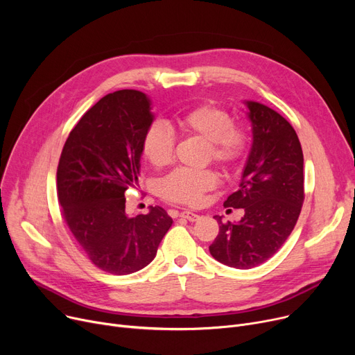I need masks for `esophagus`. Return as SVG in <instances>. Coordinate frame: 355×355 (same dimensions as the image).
<instances>
[{"instance_id":"1","label":"esophagus","mask_w":355,"mask_h":355,"mask_svg":"<svg viewBox=\"0 0 355 355\" xmlns=\"http://www.w3.org/2000/svg\"><path fill=\"white\" fill-rule=\"evenodd\" d=\"M181 217H182V218H187L189 221H197V220L200 218V216L196 214V213H193V211H182V213H181Z\"/></svg>"}]
</instances>
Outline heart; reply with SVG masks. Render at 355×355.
<instances>
[{"label": "heart", "mask_w": 355, "mask_h": 355, "mask_svg": "<svg viewBox=\"0 0 355 355\" xmlns=\"http://www.w3.org/2000/svg\"><path fill=\"white\" fill-rule=\"evenodd\" d=\"M181 135L198 137L206 141L204 159L213 161L221 168H230L245 155L248 148V134L243 126L232 122L225 109L211 103L198 105L184 112L175 119ZM144 158L155 168L170 165L175 154V139L161 123L149 125L141 142ZM217 180L211 171L177 170L159 182L162 198L197 206L204 194L216 187Z\"/></svg>", "instance_id": "obj_1"}]
</instances>
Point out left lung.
I'll return each instance as SVG.
<instances>
[{"mask_svg": "<svg viewBox=\"0 0 355 355\" xmlns=\"http://www.w3.org/2000/svg\"><path fill=\"white\" fill-rule=\"evenodd\" d=\"M253 142L226 207L243 209L237 223H223L210 253L220 263L252 269L270 259L292 233L304 202V154L292 125L263 103L245 101Z\"/></svg>", "mask_w": 355, "mask_h": 355, "instance_id": "obj_1", "label": "left lung"}]
</instances>
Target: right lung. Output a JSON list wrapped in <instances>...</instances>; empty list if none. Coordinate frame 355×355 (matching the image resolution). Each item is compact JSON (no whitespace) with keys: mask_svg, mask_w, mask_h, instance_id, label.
<instances>
[{"mask_svg":"<svg viewBox=\"0 0 355 355\" xmlns=\"http://www.w3.org/2000/svg\"><path fill=\"white\" fill-rule=\"evenodd\" d=\"M145 93L123 89L93 105L71 129L58 166V197L71 234L96 268L129 275L154 260L173 218L159 207L128 216L138 184L141 142L153 123Z\"/></svg>","mask_w":355,"mask_h":355,"instance_id":"obj_1","label":"right lung"}]
</instances>
